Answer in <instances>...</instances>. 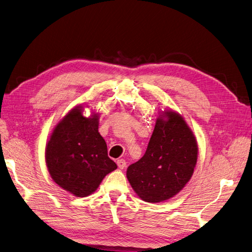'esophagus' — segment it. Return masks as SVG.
Instances as JSON below:
<instances>
[{"mask_svg": "<svg viewBox=\"0 0 252 252\" xmlns=\"http://www.w3.org/2000/svg\"><path fill=\"white\" fill-rule=\"evenodd\" d=\"M117 165L120 169H124L126 166V162L125 159H119V160H117Z\"/></svg>", "mask_w": 252, "mask_h": 252, "instance_id": "1", "label": "esophagus"}]
</instances>
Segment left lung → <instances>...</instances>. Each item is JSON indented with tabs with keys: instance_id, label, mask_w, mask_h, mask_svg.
I'll return each instance as SVG.
<instances>
[{
	"instance_id": "obj_1",
	"label": "left lung",
	"mask_w": 252,
	"mask_h": 252,
	"mask_svg": "<svg viewBox=\"0 0 252 252\" xmlns=\"http://www.w3.org/2000/svg\"><path fill=\"white\" fill-rule=\"evenodd\" d=\"M198 143L179 113L159 111L143 157L126 169V178L141 200L163 202L180 192L193 174Z\"/></svg>"
}]
</instances>
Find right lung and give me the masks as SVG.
Here are the masks:
<instances>
[{
	"label": "right lung",
	"mask_w": 252,
	"mask_h": 252,
	"mask_svg": "<svg viewBox=\"0 0 252 252\" xmlns=\"http://www.w3.org/2000/svg\"><path fill=\"white\" fill-rule=\"evenodd\" d=\"M84 110V104H78L59 121L45 150L52 180L79 198L94 192L103 178L117 168L98 132L99 113L86 117Z\"/></svg>",
	"instance_id": "add662e5"
}]
</instances>
